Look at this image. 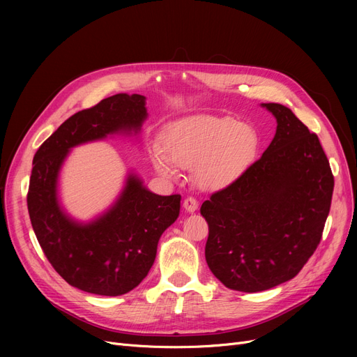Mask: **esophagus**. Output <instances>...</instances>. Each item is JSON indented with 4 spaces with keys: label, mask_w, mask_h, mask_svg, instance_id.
<instances>
[{
    "label": "esophagus",
    "mask_w": 357,
    "mask_h": 357,
    "mask_svg": "<svg viewBox=\"0 0 357 357\" xmlns=\"http://www.w3.org/2000/svg\"><path fill=\"white\" fill-rule=\"evenodd\" d=\"M183 208L188 213H194L198 208V201L194 197H188L183 199Z\"/></svg>",
    "instance_id": "obj_1"
}]
</instances>
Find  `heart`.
Instances as JSON below:
<instances>
[{
  "label": "heart",
  "instance_id": "1",
  "mask_svg": "<svg viewBox=\"0 0 357 357\" xmlns=\"http://www.w3.org/2000/svg\"><path fill=\"white\" fill-rule=\"evenodd\" d=\"M261 137L255 126L233 117L194 116L176 121L166 135V152L155 147L158 174L175 178V166L191 169L204 190H222L238 181L256 163Z\"/></svg>",
  "mask_w": 357,
  "mask_h": 357
}]
</instances>
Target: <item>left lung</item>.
<instances>
[{
	"instance_id": "8db88e82",
	"label": "left lung",
	"mask_w": 357,
	"mask_h": 357,
	"mask_svg": "<svg viewBox=\"0 0 357 357\" xmlns=\"http://www.w3.org/2000/svg\"><path fill=\"white\" fill-rule=\"evenodd\" d=\"M276 133L238 181L201 205L205 259L230 289L260 292L298 275L321 240L334 178L317 135L276 102Z\"/></svg>"
}]
</instances>
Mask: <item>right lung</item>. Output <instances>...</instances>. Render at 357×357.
Returning a JSON list of instances; mask_svg holds the SVG:
<instances>
[{
	"label": "right lung",
	"mask_w": 357,
	"mask_h": 357,
	"mask_svg": "<svg viewBox=\"0 0 357 357\" xmlns=\"http://www.w3.org/2000/svg\"><path fill=\"white\" fill-rule=\"evenodd\" d=\"M146 119V97L117 93L69 117L33 158L27 207L34 234L54 271L81 291L119 296L135 289L153 265L160 236L179 215L181 195L150 192L133 172L116 202L88 222L61 205L58 181L70 149L137 135Z\"/></svg>",
	"instance_id": "add662e5"
}]
</instances>
